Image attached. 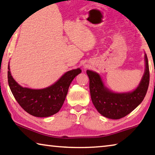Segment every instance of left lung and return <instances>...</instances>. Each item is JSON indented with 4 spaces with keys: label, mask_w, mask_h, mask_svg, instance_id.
<instances>
[{
    "label": "left lung",
    "mask_w": 155,
    "mask_h": 155,
    "mask_svg": "<svg viewBox=\"0 0 155 155\" xmlns=\"http://www.w3.org/2000/svg\"><path fill=\"white\" fill-rule=\"evenodd\" d=\"M146 69L141 82L134 91L128 93H114L104 87L96 72L87 70L90 79L91 101L100 114L107 118L117 120L125 117L140 104L145 97L150 81L148 57L145 54Z\"/></svg>",
    "instance_id": "left-lung-1"
}]
</instances>
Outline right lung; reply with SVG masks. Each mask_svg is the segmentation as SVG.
<instances>
[{
	"label": "right lung",
	"instance_id": "add662e5",
	"mask_svg": "<svg viewBox=\"0 0 155 155\" xmlns=\"http://www.w3.org/2000/svg\"><path fill=\"white\" fill-rule=\"evenodd\" d=\"M8 83L15 99L28 114L45 117L57 114L61 108L70 83L81 70L77 68L67 72L55 83L41 90H33L20 86L10 72L8 65Z\"/></svg>",
	"mask_w": 155,
	"mask_h": 155
}]
</instances>
